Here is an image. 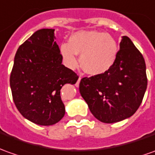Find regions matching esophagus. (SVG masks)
Listing matches in <instances>:
<instances>
[{"label": "esophagus", "mask_w": 155, "mask_h": 155, "mask_svg": "<svg viewBox=\"0 0 155 155\" xmlns=\"http://www.w3.org/2000/svg\"><path fill=\"white\" fill-rule=\"evenodd\" d=\"M80 80H81V77H79V78H78V82H77V84H76V86H77V87H78V85H79Z\"/></svg>", "instance_id": "esophagus-1"}]
</instances>
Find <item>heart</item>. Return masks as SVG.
Returning <instances> with one entry per match:
<instances>
[{
	"mask_svg": "<svg viewBox=\"0 0 155 155\" xmlns=\"http://www.w3.org/2000/svg\"><path fill=\"white\" fill-rule=\"evenodd\" d=\"M61 54L71 68L78 64L77 54L81 55V66L90 75H100L113 66L118 54V45L109 34L83 31L72 35L70 44L61 45Z\"/></svg>",
	"mask_w": 155,
	"mask_h": 155,
	"instance_id": "1",
	"label": "heart"
}]
</instances>
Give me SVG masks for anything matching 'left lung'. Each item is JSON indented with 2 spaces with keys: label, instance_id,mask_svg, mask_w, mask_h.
<instances>
[{
  "label": "left lung",
  "instance_id": "obj_1",
  "mask_svg": "<svg viewBox=\"0 0 155 155\" xmlns=\"http://www.w3.org/2000/svg\"><path fill=\"white\" fill-rule=\"evenodd\" d=\"M145 61L127 36L108 71L83 78L79 91L96 119L114 123L132 116L139 108L147 88Z\"/></svg>",
  "mask_w": 155,
  "mask_h": 155
}]
</instances>
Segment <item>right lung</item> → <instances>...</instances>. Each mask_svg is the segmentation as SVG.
Returning a JSON list of instances; mask_svg holds the SVG:
<instances>
[{
	"label": "right lung",
	"instance_id": "add662e5",
	"mask_svg": "<svg viewBox=\"0 0 155 155\" xmlns=\"http://www.w3.org/2000/svg\"><path fill=\"white\" fill-rule=\"evenodd\" d=\"M55 29L36 31L15 55L10 86L15 105L23 117L41 126L57 123L65 115L61 98L64 84H75L78 76L61 64Z\"/></svg>",
	"mask_w": 155,
	"mask_h": 155
}]
</instances>
